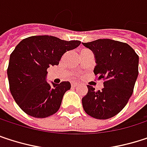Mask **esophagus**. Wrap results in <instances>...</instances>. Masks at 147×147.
<instances>
[{"instance_id":"esophagus-1","label":"esophagus","mask_w":147,"mask_h":147,"mask_svg":"<svg viewBox=\"0 0 147 147\" xmlns=\"http://www.w3.org/2000/svg\"><path fill=\"white\" fill-rule=\"evenodd\" d=\"M71 86H72V87H75V86H78V83L77 82H72L71 83Z\"/></svg>"}]
</instances>
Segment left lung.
Wrapping results in <instances>:
<instances>
[{"instance_id":"8db88e82","label":"left lung","mask_w":147,"mask_h":147,"mask_svg":"<svg viewBox=\"0 0 147 147\" xmlns=\"http://www.w3.org/2000/svg\"><path fill=\"white\" fill-rule=\"evenodd\" d=\"M82 44L94 54L95 75L104 79V88L95 91L87 86L82 98L84 110L96 119H109L117 115L133 94L139 74V56L126 42L112 39H98Z\"/></svg>"}]
</instances>
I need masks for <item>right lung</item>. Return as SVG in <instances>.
<instances>
[{
	"instance_id": "obj_1",
	"label": "right lung",
	"mask_w": 147,
	"mask_h": 147,
	"mask_svg": "<svg viewBox=\"0 0 147 147\" xmlns=\"http://www.w3.org/2000/svg\"><path fill=\"white\" fill-rule=\"evenodd\" d=\"M80 41H65L53 36H32L23 39L10 55L7 77L11 94L27 115L44 118L60 109L68 81L49 83L47 69L58 65L62 55L77 48Z\"/></svg>"
}]
</instances>
